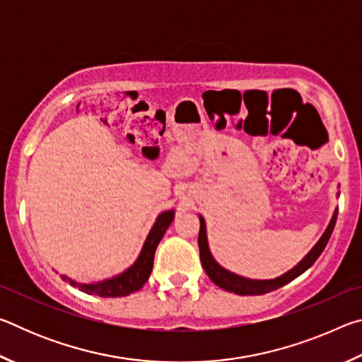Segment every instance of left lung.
Instances as JSON below:
<instances>
[{"label": "left lung", "mask_w": 362, "mask_h": 362, "mask_svg": "<svg viewBox=\"0 0 362 362\" xmlns=\"http://www.w3.org/2000/svg\"><path fill=\"white\" fill-rule=\"evenodd\" d=\"M339 194V193H337ZM337 214H339V209L334 211V216L330 218V222L327 225L326 231L322 233V236L320 238L313 249L306 254L302 260H300L296 267L291 268L289 272L281 274V276L274 278V279H250V278H244L240 276V274H235L228 272V269L223 268L222 265H218L211 254L209 244H207V231H206V220L203 216H199V236H198V246H199V259L201 263H203V268L207 276L211 278L214 284H217L218 287H222L223 291L228 292H235L238 296H262V293L276 291L279 287L286 286L287 283L296 279L300 274L305 273L313 263L317 260V257L321 255V252L326 247V244L329 241L330 235H332L334 226L337 222Z\"/></svg>", "instance_id": "1"}]
</instances>
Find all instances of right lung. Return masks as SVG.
Masks as SVG:
<instances>
[{
    "label": "right lung",
    "instance_id": "add662e5",
    "mask_svg": "<svg viewBox=\"0 0 362 362\" xmlns=\"http://www.w3.org/2000/svg\"><path fill=\"white\" fill-rule=\"evenodd\" d=\"M175 211H164L158 216L155 225L151 226V230L146 236L144 243V247L140 250L137 260L134 262L124 272L116 274L113 278L99 281V283H76L66 276H62L64 281H66L70 286L78 287L79 291L90 296H99V297H124L129 293L139 291L146 281L150 278V273L153 269V259H155V252L159 241L163 240L164 233L169 228V225L174 222Z\"/></svg>",
    "mask_w": 362,
    "mask_h": 362
}]
</instances>
